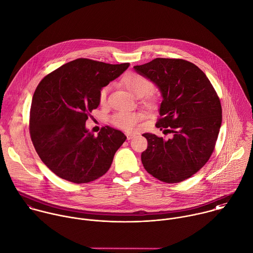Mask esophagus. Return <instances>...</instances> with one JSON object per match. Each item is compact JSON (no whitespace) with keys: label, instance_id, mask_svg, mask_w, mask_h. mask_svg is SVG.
<instances>
[{"label":"esophagus","instance_id":"34e87169","mask_svg":"<svg viewBox=\"0 0 253 253\" xmlns=\"http://www.w3.org/2000/svg\"><path fill=\"white\" fill-rule=\"evenodd\" d=\"M126 136H127V140H131L135 135H133V134H126Z\"/></svg>","mask_w":253,"mask_h":253}]
</instances>
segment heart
Masks as SVG:
<instances>
[{
	"label": "heart",
	"mask_w": 253,
	"mask_h": 253,
	"mask_svg": "<svg viewBox=\"0 0 253 253\" xmlns=\"http://www.w3.org/2000/svg\"><path fill=\"white\" fill-rule=\"evenodd\" d=\"M124 86L135 96H142V101L145 106L152 107L157 102V96L154 92L149 91L152 84L149 80L136 73H128L122 79ZM108 87H103L99 92V101L103 104L106 100ZM140 115L131 111H120L115 113L110 121L111 123L125 131H133L136 128Z\"/></svg>",
	"instance_id": "1"
}]
</instances>
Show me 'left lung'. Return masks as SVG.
I'll return each instance as SVG.
<instances>
[{"instance_id": "left-lung-1", "label": "left lung", "mask_w": 253, "mask_h": 253, "mask_svg": "<svg viewBox=\"0 0 253 253\" xmlns=\"http://www.w3.org/2000/svg\"><path fill=\"white\" fill-rule=\"evenodd\" d=\"M134 70L159 88L163 100L156 127L172 134L169 140L143 134L148 148L142 164L161 181L181 182L201 169L214 151L222 124L220 99L206 75L188 61L156 58Z\"/></svg>"}]
</instances>
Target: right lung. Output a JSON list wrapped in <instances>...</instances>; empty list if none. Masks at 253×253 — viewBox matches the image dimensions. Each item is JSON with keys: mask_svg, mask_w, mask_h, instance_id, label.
I'll list each match as a JSON object with an SVG mask.
<instances>
[{"mask_svg": "<svg viewBox=\"0 0 253 253\" xmlns=\"http://www.w3.org/2000/svg\"><path fill=\"white\" fill-rule=\"evenodd\" d=\"M129 66L80 58L47 75L37 85L30 107V137L41 161L59 177L87 183L109 169L126 136L105 126L94 137L85 121L99 105L102 87Z\"/></svg>", "mask_w": 253, "mask_h": 253, "instance_id": "right-lung-1", "label": "right lung"}]
</instances>
